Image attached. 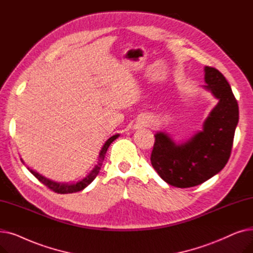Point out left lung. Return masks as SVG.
Listing matches in <instances>:
<instances>
[{
    "label": "left lung",
    "mask_w": 253,
    "mask_h": 253,
    "mask_svg": "<svg viewBox=\"0 0 253 253\" xmlns=\"http://www.w3.org/2000/svg\"><path fill=\"white\" fill-rule=\"evenodd\" d=\"M203 87L218 99L205 120L203 130L187 142L175 143L164 133L155 134L151 163L160 177L176 188H191L208 180L228 163L239 121L238 102L227 79L205 66Z\"/></svg>",
    "instance_id": "obj_1"
}]
</instances>
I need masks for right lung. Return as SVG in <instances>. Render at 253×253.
Masks as SVG:
<instances>
[{"instance_id": "add662e5", "label": "right lung", "mask_w": 253, "mask_h": 253, "mask_svg": "<svg viewBox=\"0 0 253 253\" xmlns=\"http://www.w3.org/2000/svg\"><path fill=\"white\" fill-rule=\"evenodd\" d=\"M119 137V134H116L112 137H110L108 140L105 141V143L103 144V147L99 153V158H98V162L97 164L94 166V168H93L90 173H88V175L86 177H84L83 179H81L80 181L76 182V183H61V182H55L53 180H50L44 176H42L41 174L37 173L36 171L28 168L31 173L37 177L39 179V181H41L43 184H45L47 188H49L50 190H52L53 192H55L57 194H71V193H76V192H80L84 190L87 185H89L93 180L95 179V177L97 176V174L99 173V170L101 168V165H102V162L104 160V156H105V153L106 151H108L109 147L111 145V143Z\"/></svg>"}]
</instances>
